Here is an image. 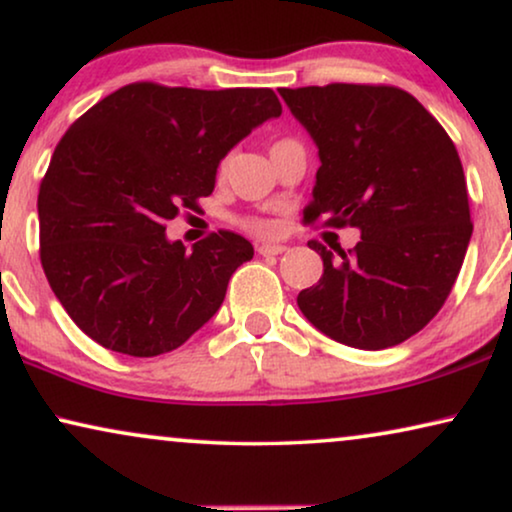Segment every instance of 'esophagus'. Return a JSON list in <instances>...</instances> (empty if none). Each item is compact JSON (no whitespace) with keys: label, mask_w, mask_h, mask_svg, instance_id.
Segmentation results:
<instances>
[{"label":"esophagus","mask_w":512,"mask_h":512,"mask_svg":"<svg viewBox=\"0 0 512 512\" xmlns=\"http://www.w3.org/2000/svg\"><path fill=\"white\" fill-rule=\"evenodd\" d=\"M258 254L261 256H279V254H284L286 251V247H282V244H268V242H263V244H258Z\"/></svg>","instance_id":"esophagus-1"}]
</instances>
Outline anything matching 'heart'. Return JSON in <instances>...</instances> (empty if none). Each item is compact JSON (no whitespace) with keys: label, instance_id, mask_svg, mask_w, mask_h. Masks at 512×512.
<instances>
[{"label":"heart","instance_id":"b5f03b06","mask_svg":"<svg viewBox=\"0 0 512 512\" xmlns=\"http://www.w3.org/2000/svg\"><path fill=\"white\" fill-rule=\"evenodd\" d=\"M223 172H226V163H221V167H219V174H223ZM242 226L254 230V233H258V235H270L277 230L275 223L265 221V219H247V221H242Z\"/></svg>","mask_w":512,"mask_h":512}]
</instances>
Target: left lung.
Here are the masks:
<instances>
[{"mask_svg":"<svg viewBox=\"0 0 512 512\" xmlns=\"http://www.w3.org/2000/svg\"><path fill=\"white\" fill-rule=\"evenodd\" d=\"M319 146L305 223L359 228L354 249H310L324 275L298 293L321 333L359 349L401 345L450 296L471 242L464 167L443 125L384 83L279 88Z\"/></svg>","mask_w":512,"mask_h":512,"instance_id":"obj_1","label":"left lung"}]
</instances>
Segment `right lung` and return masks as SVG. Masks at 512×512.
I'll use <instances>...</instances> for the list:
<instances>
[{"label":"right lung","mask_w":512,"mask_h":512,"mask_svg":"<svg viewBox=\"0 0 512 512\" xmlns=\"http://www.w3.org/2000/svg\"><path fill=\"white\" fill-rule=\"evenodd\" d=\"M279 114L270 88L137 81L76 118L39 186V258L88 338L118 354L158 356L214 317L254 247L219 230L186 251L167 242V221L200 209L221 158Z\"/></svg>","instance_id":"add662e5"}]
</instances>
